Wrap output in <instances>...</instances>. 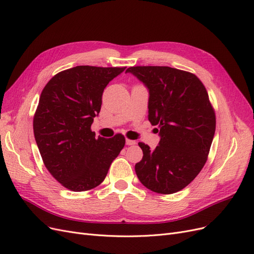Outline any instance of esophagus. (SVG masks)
Here are the masks:
<instances>
[{
    "label": "esophagus",
    "mask_w": 254,
    "mask_h": 254,
    "mask_svg": "<svg viewBox=\"0 0 254 254\" xmlns=\"http://www.w3.org/2000/svg\"><path fill=\"white\" fill-rule=\"evenodd\" d=\"M126 143H127V145H135L137 142L135 141V140H129V139H127V140H126Z\"/></svg>",
    "instance_id": "1"
}]
</instances>
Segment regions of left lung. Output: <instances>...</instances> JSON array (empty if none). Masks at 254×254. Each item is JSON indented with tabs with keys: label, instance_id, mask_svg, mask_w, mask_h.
Instances as JSON below:
<instances>
[{
	"label": "left lung",
	"instance_id": "obj_1",
	"mask_svg": "<svg viewBox=\"0 0 254 254\" xmlns=\"http://www.w3.org/2000/svg\"><path fill=\"white\" fill-rule=\"evenodd\" d=\"M148 91V120L158 126L156 148L139 142L142 160L135 172L158 193L183 190L203 168L215 132V115L204 84L195 75L171 67H130Z\"/></svg>",
	"mask_w": 254,
	"mask_h": 254
}]
</instances>
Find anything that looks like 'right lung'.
Returning a JSON list of instances; mask_svg holds the SVG:
<instances>
[{
  "mask_svg": "<svg viewBox=\"0 0 254 254\" xmlns=\"http://www.w3.org/2000/svg\"><path fill=\"white\" fill-rule=\"evenodd\" d=\"M126 70L77 65L53 76L42 91L33 118L34 138L47 170L65 189L98 186L126 144L125 137L91 130L108 83Z\"/></svg>",
  "mask_w": 254,
  "mask_h": 254,
  "instance_id": "right-lung-1",
  "label": "right lung"
}]
</instances>
